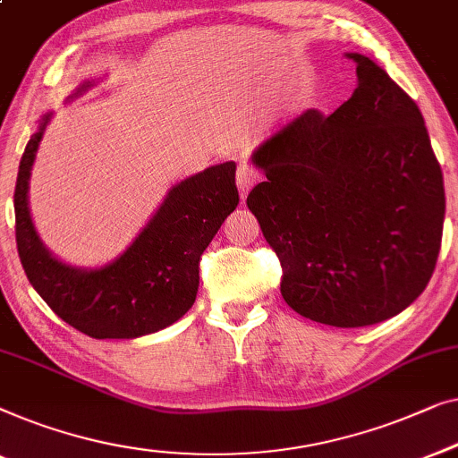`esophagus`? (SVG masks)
I'll return each instance as SVG.
<instances>
[{
    "label": "esophagus",
    "instance_id": "34e87169",
    "mask_svg": "<svg viewBox=\"0 0 458 458\" xmlns=\"http://www.w3.org/2000/svg\"><path fill=\"white\" fill-rule=\"evenodd\" d=\"M255 182H257V172L253 170V165H249V164L238 165L236 184H238V189H241L242 201H244V197H247V192L250 191V186H253Z\"/></svg>",
    "mask_w": 458,
    "mask_h": 458
}]
</instances>
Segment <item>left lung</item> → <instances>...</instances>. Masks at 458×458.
Returning a JSON list of instances; mask_svg holds the SVG:
<instances>
[{
  "label": "left lung",
  "instance_id": "obj_1",
  "mask_svg": "<svg viewBox=\"0 0 458 458\" xmlns=\"http://www.w3.org/2000/svg\"><path fill=\"white\" fill-rule=\"evenodd\" d=\"M351 99L286 124L253 153L249 192L282 266L280 293L302 318L360 327L394 318L436 269L444 180L417 103L360 54Z\"/></svg>",
  "mask_w": 458,
  "mask_h": 458
}]
</instances>
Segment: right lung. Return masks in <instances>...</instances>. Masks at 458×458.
<instances>
[{
  "instance_id": "1",
  "label": "right lung",
  "mask_w": 458,
  "mask_h": 458,
  "mask_svg": "<svg viewBox=\"0 0 458 458\" xmlns=\"http://www.w3.org/2000/svg\"><path fill=\"white\" fill-rule=\"evenodd\" d=\"M47 122L45 115L27 143L14 189L18 257L29 282L57 318L91 338H139L172 326L195 302L203 250L238 205L236 164L211 165L174 186L118 259L85 272L49 255L29 214L30 165Z\"/></svg>"
}]
</instances>
